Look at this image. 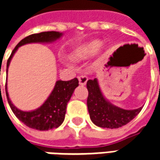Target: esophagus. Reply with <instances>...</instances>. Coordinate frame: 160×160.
<instances>
[{
    "instance_id": "esophagus-1",
    "label": "esophagus",
    "mask_w": 160,
    "mask_h": 160,
    "mask_svg": "<svg viewBox=\"0 0 160 160\" xmlns=\"http://www.w3.org/2000/svg\"><path fill=\"white\" fill-rule=\"evenodd\" d=\"M78 80H79V83L81 86H85L87 84V80H88V78H87L86 75H81V76L78 77Z\"/></svg>"
}]
</instances>
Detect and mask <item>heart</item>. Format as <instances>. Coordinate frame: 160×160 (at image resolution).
Returning <instances> with one entry per match:
<instances>
[{
	"instance_id": "heart-1",
	"label": "heart",
	"mask_w": 160,
	"mask_h": 160,
	"mask_svg": "<svg viewBox=\"0 0 160 160\" xmlns=\"http://www.w3.org/2000/svg\"><path fill=\"white\" fill-rule=\"evenodd\" d=\"M103 45V42L98 39H92L78 46L73 50V56L76 59H87L98 52Z\"/></svg>"
}]
</instances>
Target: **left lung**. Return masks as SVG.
<instances>
[{
    "label": "left lung",
    "mask_w": 160,
    "mask_h": 160,
    "mask_svg": "<svg viewBox=\"0 0 160 160\" xmlns=\"http://www.w3.org/2000/svg\"><path fill=\"white\" fill-rule=\"evenodd\" d=\"M87 87L88 112L92 122L98 127L111 129L122 127L134 119L142 109L125 110L111 104L102 92L97 78L88 80Z\"/></svg>",
    "instance_id": "8db88e82"
}]
</instances>
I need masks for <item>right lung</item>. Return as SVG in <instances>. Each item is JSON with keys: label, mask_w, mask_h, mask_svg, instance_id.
<instances>
[{"label": "right lung", "mask_w": 160, "mask_h": 160, "mask_svg": "<svg viewBox=\"0 0 160 160\" xmlns=\"http://www.w3.org/2000/svg\"><path fill=\"white\" fill-rule=\"evenodd\" d=\"M63 36L60 32H44L26 37L16 45L7 62V76L11 60L20 46L28 43H52ZM8 80V78H7ZM79 86L77 78L63 81L57 80L56 85L43 104L33 111H21L12 104L8 92V84H6V94L9 106L16 118L27 127L37 130L44 131L56 128L62 125L65 118L67 104L70 100L75 88ZM1 87V86H0Z\"/></svg>", "instance_id": "obj_1"}]
</instances>
